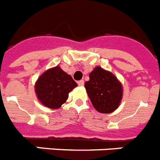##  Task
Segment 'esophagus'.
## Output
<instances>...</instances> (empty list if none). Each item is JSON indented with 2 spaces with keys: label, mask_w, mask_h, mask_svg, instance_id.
I'll list each match as a JSON object with an SVG mask.
<instances>
[{
  "label": "esophagus",
  "mask_w": 160,
  "mask_h": 160,
  "mask_svg": "<svg viewBox=\"0 0 160 160\" xmlns=\"http://www.w3.org/2000/svg\"><path fill=\"white\" fill-rule=\"evenodd\" d=\"M78 86H83L84 85V80H80V81L78 82Z\"/></svg>",
  "instance_id": "obj_1"
}]
</instances>
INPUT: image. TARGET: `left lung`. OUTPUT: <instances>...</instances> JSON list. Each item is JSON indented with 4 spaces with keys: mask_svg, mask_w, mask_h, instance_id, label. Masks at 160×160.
Instances as JSON below:
<instances>
[{
    "mask_svg": "<svg viewBox=\"0 0 160 160\" xmlns=\"http://www.w3.org/2000/svg\"><path fill=\"white\" fill-rule=\"evenodd\" d=\"M89 77L85 88L94 108L104 114L115 111L122 98L121 82L112 73L100 66H96Z\"/></svg>",
    "mask_w": 160,
    "mask_h": 160,
    "instance_id": "left-lung-1",
    "label": "left lung"
}]
</instances>
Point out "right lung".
<instances>
[{"mask_svg": "<svg viewBox=\"0 0 160 160\" xmlns=\"http://www.w3.org/2000/svg\"><path fill=\"white\" fill-rule=\"evenodd\" d=\"M77 87L71 76L58 66L49 69L39 77L35 84V92L44 106L58 109L66 102L69 93Z\"/></svg>", "mask_w": 160, "mask_h": 160, "instance_id": "right-lung-1", "label": "right lung"}]
</instances>
